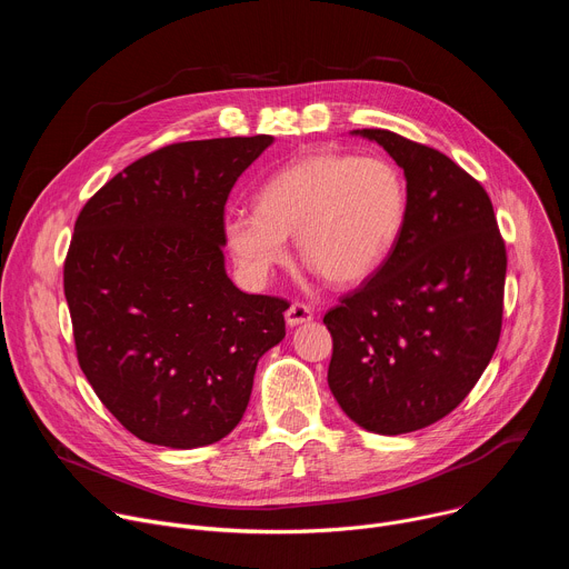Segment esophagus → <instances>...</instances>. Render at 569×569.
<instances>
[{
	"label": "esophagus",
	"mask_w": 569,
	"mask_h": 569,
	"mask_svg": "<svg viewBox=\"0 0 569 569\" xmlns=\"http://www.w3.org/2000/svg\"><path fill=\"white\" fill-rule=\"evenodd\" d=\"M315 317V310L301 301H295L288 310H286V321L290 323V327H297V323H303V321H310Z\"/></svg>",
	"instance_id": "34e87169"
}]
</instances>
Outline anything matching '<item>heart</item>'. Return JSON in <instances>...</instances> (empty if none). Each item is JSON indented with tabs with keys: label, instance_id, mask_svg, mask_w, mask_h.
I'll list each match as a JSON object with an SVG mask.
<instances>
[{
	"label": "heart",
	"instance_id": "b5f03b06",
	"mask_svg": "<svg viewBox=\"0 0 569 569\" xmlns=\"http://www.w3.org/2000/svg\"><path fill=\"white\" fill-rule=\"evenodd\" d=\"M410 191L387 157L315 152L277 171L257 193V211L231 209L224 236L254 279L299 257L331 283H358L389 257L408 222Z\"/></svg>",
	"mask_w": 569,
	"mask_h": 569
}]
</instances>
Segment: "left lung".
I'll return each mask as SVG.
<instances>
[{
    "instance_id": "1",
    "label": "left lung",
    "mask_w": 569,
    "mask_h": 569,
    "mask_svg": "<svg viewBox=\"0 0 569 569\" xmlns=\"http://www.w3.org/2000/svg\"><path fill=\"white\" fill-rule=\"evenodd\" d=\"M353 132L405 171L410 207L380 268L323 315L329 387L365 430L415 432L450 415L491 362L507 248L489 193L448 154L380 128Z\"/></svg>"
}]
</instances>
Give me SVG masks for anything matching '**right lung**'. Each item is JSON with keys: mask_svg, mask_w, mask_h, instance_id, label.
Segmentation results:
<instances>
[{"mask_svg": "<svg viewBox=\"0 0 569 569\" xmlns=\"http://www.w3.org/2000/svg\"><path fill=\"white\" fill-rule=\"evenodd\" d=\"M270 134L152 150L80 209L64 259L76 358L137 439L200 448L246 415L259 358L286 338L281 297L224 272V204Z\"/></svg>", "mask_w": 569, "mask_h": 569, "instance_id": "1", "label": "right lung"}]
</instances>
